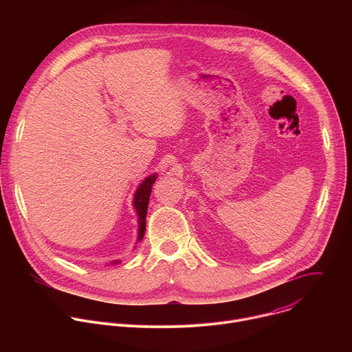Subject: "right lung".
Segmentation results:
<instances>
[{"label":"right lung","instance_id":"add662e5","mask_svg":"<svg viewBox=\"0 0 352 352\" xmlns=\"http://www.w3.org/2000/svg\"><path fill=\"white\" fill-rule=\"evenodd\" d=\"M155 181H156V175L147 177L140 184V186L138 188V190L135 193L133 205H135V209L138 210V216H139V236H138V241H140L143 238V235H144L148 197H150V192H152V186H153ZM114 263H117V262H114Z\"/></svg>","mask_w":352,"mask_h":352}]
</instances>
